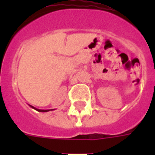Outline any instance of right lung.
<instances>
[{
  "instance_id": "obj_1",
  "label": "right lung",
  "mask_w": 155,
  "mask_h": 155,
  "mask_svg": "<svg viewBox=\"0 0 155 155\" xmlns=\"http://www.w3.org/2000/svg\"><path fill=\"white\" fill-rule=\"evenodd\" d=\"M31 107H33V106H31ZM34 108V107H33ZM38 111H40V112H47V111H49V110H40V109H37Z\"/></svg>"
}]
</instances>
